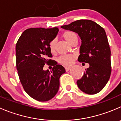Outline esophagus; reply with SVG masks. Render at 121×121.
Segmentation results:
<instances>
[{"instance_id":"34e87169","label":"esophagus","mask_w":121,"mask_h":121,"mask_svg":"<svg viewBox=\"0 0 121 121\" xmlns=\"http://www.w3.org/2000/svg\"><path fill=\"white\" fill-rule=\"evenodd\" d=\"M70 69H71V67H65V71H69V70H70Z\"/></svg>"}]
</instances>
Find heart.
Returning a JSON list of instances; mask_svg holds the SVG:
<instances>
[{"mask_svg": "<svg viewBox=\"0 0 121 121\" xmlns=\"http://www.w3.org/2000/svg\"><path fill=\"white\" fill-rule=\"evenodd\" d=\"M62 37L68 43L72 44L74 42H77L78 35L73 31L67 30L65 31L62 34ZM56 40L52 39L49 43V49L51 53H54L56 51ZM74 56L72 55H63L58 58V61L64 65H70L73 64L74 61Z\"/></svg>", "mask_w": 121, "mask_h": 121, "instance_id": "obj_1", "label": "heart"}]
</instances>
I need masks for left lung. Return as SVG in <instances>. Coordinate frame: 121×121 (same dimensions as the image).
<instances>
[{
	"label": "left lung",
	"mask_w": 121,
	"mask_h": 121,
	"mask_svg": "<svg viewBox=\"0 0 121 121\" xmlns=\"http://www.w3.org/2000/svg\"><path fill=\"white\" fill-rule=\"evenodd\" d=\"M61 28L78 34L82 39L78 61L89 64L77 81L78 88L89 95L99 93L108 82L112 71L111 49L105 29L88 19L77 20Z\"/></svg>",
	"instance_id": "obj_1"
}]
</instances>
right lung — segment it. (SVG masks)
<instances>
[{
    "instance_id": "obj_1",
    "label": "right lung",
    "mask_w": 121,
    "mask_h": 121,
    "mask_svg": "<svg viewBox=\"0 0 121 121\" xmlns=\"http://www.w3.org/2000/svg\"><path fill=\"white\" fill-rule=\"evenodd\" d=\"M58 28H31L26 29L16 45V65L23 89L38 101H48L55 96L60 77L65 72L63 65L51 59L49 43L55 38ZM45 64L53 66L51 72L43 70Z\"/></svg>"
}]
</instances>
